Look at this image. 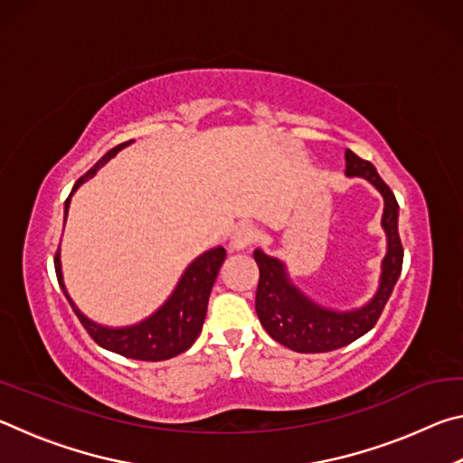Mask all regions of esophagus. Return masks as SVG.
<instances>
[{
	"label": "esophagus",
	"mask_w": 463,
	"mask_h": 463,
	"mask_svg": "<svg viewBox=\"0 0 463 463\" xmlns=\"http://www.w3.org/2000/svg\"><path fill=\"white\" fill-rule=\"evenodd\" d=\"M257 241V229L253 224H241L231 237V247L234 250H245Z\"/></svg>",
	"instance_id": "esophagus-1"
}]
</instances>
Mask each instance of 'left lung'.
<instances>
[{
    "label": "left lung",
    "instance_id": "8db88e82",
    "mask_svg": "<svg viewBox=\"0 0 463 463\" xmlns=\"http://www.w3.org/2000/svg\"><path fill=\"white\" fill-rule=\"evenodd\" d=\"M345 174L364 177L383 198L382 226L386 231L388 250L382 261L380 288L365 307L349 312H336L318 307L304 296L288 278L286 265L276 257L257 249L253 257L260 265L255 310L265 331L284 347L298 354H325L354 343L378 323L383 307L402 271V241L398 234V202L386 182L370 161H364L354 151H345Z\"/></svg>",
    "mask_w": 463,
    "mask_h": 463
}]
</instances>
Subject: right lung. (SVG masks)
I'll return each mask as SVG.
<instances>
[{"instance_id":"obj_1","label":"right lung","mask_w":463,"mask_h":463,"mask_svg":"<svg viewBox=\"0 0 463 463\" xmlns=\"http://www.w3.org/2000/svg\"><path fill=\"white\" fill-rule=\"evenodd\" d=\"M128 143H122L118 146L109 148V151L101 156V159L93 165L88 174L77 179L73 185L71 194L65 202V218L69 210V202H71L73 192L80 187L83 182H88L90 177L96 175L99 167H104L106 163L112 159V156L120 151V148L128 146ZM226 257L224 247L210 249L206 253H202L198 260H194L187 269L184 271L182 279H179L177 288L174 294L167 298V302L163 307L145 320H140L138 325L132 326H122V328H112L104 326L90 320L83 312L75 307V302L69 298L67 288L62 284V271H61V255L57 250L54 255V271H57L59 286L62 294L71 304L73 312L80 318L85 331L96 341L99 347L108 351H114V354L130 357V359H140V362H163V359H171L179 354H184L185 349H190L194 341L198 339L202 331L203 318H206L208 310V298L213 292V286L218 276V269Z\"/></svg>"}]
</instances>
